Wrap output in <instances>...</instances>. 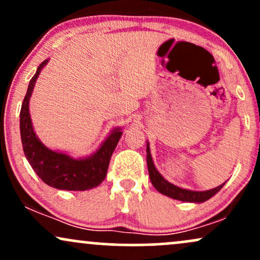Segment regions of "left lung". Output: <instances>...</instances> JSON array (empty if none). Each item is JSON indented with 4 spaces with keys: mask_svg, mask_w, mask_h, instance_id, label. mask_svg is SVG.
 <instances>
[{
    "mask_svg": "<svg viewBox=\"0 0 260 260\" xmlns=\"http://www.w3.org/2000/svg\"><path fill=\"white\" fill-rule=\"evenodd\" d=\"M147 164H148V171H149V177H150L151 183L155 187V189L157 192H160L161 194L170 197V198L176 199V201H182V202H188V203H204L208 199H210L211 197H214L219 192L220 189L223 187V184H220L213 189L208 190H190L186 189V188H181L178 186H175L174 183L169 182L168 180L164 178V176L157 171V169L155 168L153 157L150 154V147H149V142L147 140Z\"/></svg>",
    "mask_w": 260,
    "mask_h": 260,
    "instance_id": "1",
    "label": "left lung"
}]
</instances>
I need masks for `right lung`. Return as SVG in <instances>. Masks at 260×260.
I'll list each match as a JSON object with an SVG mask.
<instances>
[{"mask_svg":"<svg viewBox=\"0 0 260 260\" xmlns=\"http://www.w3.org/2000/svg\"><path fill=\"white\" fill-rule=\"evenodd\" d=\"M49 58L38 67L30 79L20 109V138L23 151L31 169L50 187L62 190H88L105 180L110 159L122 136V128L115 127L94 153L84 157H73L63 151L52 150L38 138L29 113V101L35 83Z\"/></svg>","mask_w":260,"mask_h":260,"instance_id":"right-lung-1","label":"right lung"}]
</instances>
